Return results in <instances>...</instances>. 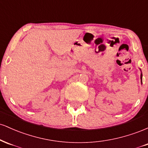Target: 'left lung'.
<instances>
[{
	"mask_svg": "<svg viewBox=\"0 0 148 148\" xmlns=\"http://www.w3.org/2000/svg\"><path fill=\"white\" fill-rule=\"evenodd\" d=\"M142 73H141V74H140V79H141V80H142ZM141 82H142V81H141Z\"/></svg>",
	"mask_w": 148,
	"mask_h": 148,
	"instance_id": "left-lung-1",
	"label": "left lung"
}]
</instances>
